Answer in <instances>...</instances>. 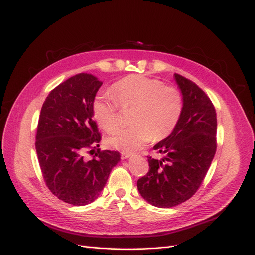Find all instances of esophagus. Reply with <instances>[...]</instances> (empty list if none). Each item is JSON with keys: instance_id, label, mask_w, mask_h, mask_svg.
Returning a JSON list of instances; mask_svg holds the SVG:
<instances>
[{"instance_id": "1", "label": "esophagus", "mask_w": 255, "mask_h": 255, "mask_svg": "<svg viewBox=\"0 0 255 255\" xmlns=\"http://www.w3.org/2000/svg\"><path fill=\"white\" fill-rule=\"evenodd\" d=\"M121 157H122V159H128L131 157V154H129V152H122Z\"/></svg>"}]
</instances>
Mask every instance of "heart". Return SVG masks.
I'll use <instances>...</instances> for the list:
<instances>
[{
  "label": "heart",
  "mask_w": 255,
  "mask_h": 255,
  "mask_svg": "<svg viewBox=\"0 0 255 255\" xmlns=\"http://www.w3.org/2000/svg\"><path fill=\"white\" fill-rule=\"evenodd\" d=\"M114 97L99 93L93 100L92 112L98 126L108 133L120 126L119 105L133 108V125L122 129L108 139L111 147L124 152L142 148L151 139L162 140L176 127L183 111V97L172 86L157 79L130 75L113 84Z\"/></svg>",
  "instance_id": "b5f03b06"
}]
</instances>
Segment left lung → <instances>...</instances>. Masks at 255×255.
I'll list each match as a JSON object with an SVG mask.
<instances>
[{
    "label": "left lung",
    "instance_id": "obj_1",
    "mask_svg": "<svg viewBox=\"0 0 255 255\" xmlns=\"http://www.w3.org/2000/svg\"><path fill=\"white\" fill-rule=\"evenodd\" d=\"M174 79L183 96L176 127L154 149L162 159L148 157L149 170L137 180V190L149 204L169 208L186 202L200 188L217 148V116L209 97L190 80Z\"/></svg>",
    "mask_w": 255,
    "mask_h": 255
}]
</instances>
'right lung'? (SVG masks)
I'll list each match as a JSON object with an SVG mask.
<instances>
[{
    "label": "right lung",
    "instance_id": "right-lung-1",
    "mask_svg": "<svg viewBox=\"0 0 255 255\" xmlns=\"http://www.w3.org/2000/svg\"><path fill=\"white\" fill-rule=\"evenodd\" d=\"M101 84L93 75L71 77L50 92L39 115L35 147L43 179L57 199L75 206L98 198L121 160L113 150L97 149L93 159L83 157L101 140L92 112Z\"/></svg>",
    "mask_w": 255,
    "mask_h": 255
}]
</instances>
